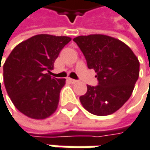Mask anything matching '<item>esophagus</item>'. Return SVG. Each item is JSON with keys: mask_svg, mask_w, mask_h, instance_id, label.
<instances>
[{"mask_svg": "<svg viewBox=\"0 0 150 150\" xmlns=\"http://www.w3.org/2000/svg\"><path fill=\"white\" fill-rule=\"evenodd\" d=\"M68 80L71 83H77V80H75V79H68Z\"/></svg>", "mask_w": 150, "mask_h": 150, "instance_id": "esophagus-1", "label": "esophagus"}]
</instances>
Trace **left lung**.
I'll use <instances>...</instances> for the list:
<instances>
[{"instance_id":"8db88e82","label":"left lung","mask_w":150,"mask_h":150,"mask_svg":"<svg viewBox=\"0 0 150 150\" xmlns=\"http://www.w3.org/2000/svg\"><path fill=\"white\" fill-rule=\"evenodd\" d=\"M73 41L98 80L96 86L87 85V92L79 97L83 107L95 115L112 114L132 94L139 77L138 59L123 42L106 35L79 36Z\"/></svg>"}]
</instances>
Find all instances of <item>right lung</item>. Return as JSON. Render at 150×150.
I'll list each match as a JSON object with an SVG mask.
<instances>
[{
    "mask_svg": "<svg viewBox=\"0 0 150 150\" xmlns=\"http://www.w3.org/2000/svg\"><path fill=\"white\" fill-rule=\"evenodd\" d=\"M70 41L68 37L37 35L18 44L6 59V90L17 109L25 115L42 120L57 109L66 79L51 77L50 71Z\"/></svg>",
    "mask_w": 150,
    "mask_h": 150,
    "instance_id": "right-lung-1",
    "label": "right lung"
}]
</instances>
